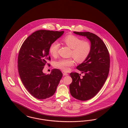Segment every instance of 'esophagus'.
Listing matches in <instances>:
<instances>
[{"mask_svg": "<svg viewBox=\"0 0 128 128\" xmlns=\"http://www.w3.org/2000/svg\"><path fill=\"white\" fill-rule=\"evenodd\" d=\"M63 75L64 76H68V74L66 72H64L63 73Z\"/></svg>", "mask_w": 128, "mask_h": 128, "instance_id": "esophagus-1", "label": "esophagus"}]
</instances>
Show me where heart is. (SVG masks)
<instances>
[{"mask_svg":"<svg viewBox=\"0 0 128 128\" xmlns=\"http://www.w3.org/2000/svg\"><path fill=\"white\" fill-rule=\"evenodd\" d=\"M62 42L72 48L71 55L78 62H84L89 55L91 45L86 40H82L80 38L73 34H68L63 37ZM60 44L57 42H54L50 45L49 52L53 56H56L60 48ZM74 60L73 58H62L55 63V66L58 68L64 71L69 70L70 67L74 65Z\"/></svg>","mask_w":128,"mask_h":128,"instance_id":"1","label":"heart"}]
</instances>
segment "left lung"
Returning <instances> with one entry per match:
<instances>
[{
	"label": "left lung",
	"mask_w": 128,
	"mask_h": 128,
	"mask_svg": "<svg viewBox=\"0 0 128 128\" xmlns=\"http://www.w3.org/2000/svg\"><path fill=\"white\" fill-rule=\"evenodd\" d=\"M74 33L86 36L91 42L89 55L76 67L84 75L81 78L78 73L70 74L72 79L70 84L71 96L78 100L86 101L99 92L107 80L110 70V55L106 44L96 34L88 32Z\"/></svg>",
	"instance_id": "8db88e82"
}]
</instances>
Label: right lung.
Instances as JSON below:
<instances>
[{"mask_svg":"<svg viewBox=\"0 0 128 128\" xmlns=\"http://www.w3.org/2000/svg\"><path fill=\"white\" fill-rule=\"evenodd\" d=\"M64 31L39 30L32 33L23 42L18 57V70L22 84L34 97L45 99L55 93L62 76L58 69L46 75L42 70L47 60L50 45Z\"/></svg>","mask_w":128,"mask_h":128,"instance_id":"add662e5","label":"right lung"}]
</instances>
